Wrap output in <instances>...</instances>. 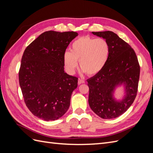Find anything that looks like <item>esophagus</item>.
Masks as SVG:
<instances>
[{"instance_id": "1", "label": "esophagus", "mask_w": 153, "mask_h": 153, "mask_svg": "<svg viewBox=\"0 0 153 153\" xmlns=\"http://www.w3.org/2000/svg\"><path fill=\"white\" fill-rule=\"evenodd\" d=\"M84 83H85V81L84 80L80 79V78H79V79H78V85H80L82 84H84Z\"/></svg>"}]
</instances>
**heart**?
Returning <instances> with one entry per match:
<instances>
[{"label":"heart","mask_w":153,"mask_h":153,"mask_svg":"<svg viewBox=\"0 0 153 153\" xmlns=\"http://www.w3.org/2000/svg\"><path fill=\"white\" fill-rule=\"evenodd\" d=\"M109 53V45L105 39L82 36L73 43L71 52L64 53V66L69 73H73L77 68V61H79L83 71L89 76H94L105 66Z\"/></svg>","instance_id":"1"}]
</instances>
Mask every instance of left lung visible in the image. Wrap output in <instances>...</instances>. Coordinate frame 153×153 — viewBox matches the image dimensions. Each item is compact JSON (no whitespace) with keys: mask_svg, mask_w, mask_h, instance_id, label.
Instances as JSON below:
<instances>
[{"mask_svg":"<svg viewBox=\"0 0 153 153\" xmlns=\"http://www.w3.org/2000/svg\"><path fill=\"white\" fill-rule=\"evenodd\" d=\"M101 37L109 45L108 61L100 73L87 80L89 104L92 110L102 119L116 118L130 107L138 91L140 65L135 51L128 43L112 31L92 32ZM123 83L126 94L121 101L113 97L115 87Z\"/></svg>","mask_w":153,"mask_h":153,"instance_id":"1","label":"left lung"}]
</instances>
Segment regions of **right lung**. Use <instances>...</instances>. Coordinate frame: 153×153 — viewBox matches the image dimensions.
I'll use <instances>...</instances> for the list:
<instances>
[{"label": "right lung", "instance_id": "1", "mask_svg": "<svg viewBox=\"0 0 153 153\" xmlns=\"http://www.w3.org/2000/svg\"><path fill=\"white\" fill-rule=\"evenodd\" d=\"M76 32L49 30L39 36L23 54L18 73L25 103L35 116L55 121L68 110L78 78L64 70V54Z\"/></svg>", "mask_w": 153, "mask_h": 153}]
</instances>
